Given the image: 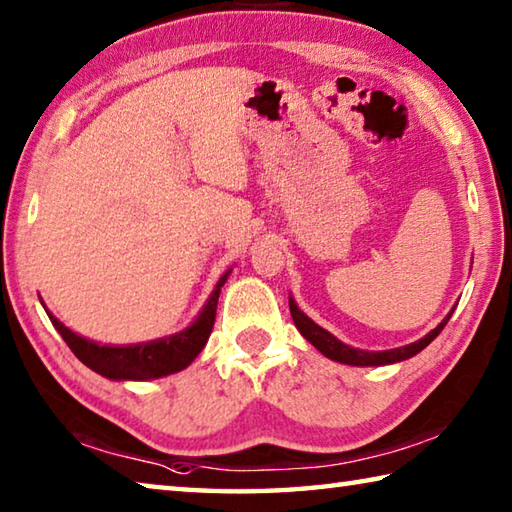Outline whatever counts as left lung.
Wrapping results in <instances>:
<instances>
[{
  "mask_svg": "<svg viewBox=\"0 0 512 512\" xmlns=\"http://www.w3.org/2000/svg\"><path fill=\"white\" fill-rule=\"evenodd\" d=\"M289 309H291V318H293V323H296L298 332L305 336V339L311 345H314L318 352H323L325 357L332 359V361L348 363V366H388V363H397V361L411 359V357H415V354L427 348V345L433 339H436L440 332H443V327L447 325V320L452 318V314H454V311H449L443 323H440L436 329H431V332L424 336V339H420V341L409 343V345H402V348H393V350L368 352V350H357V348H350V345L341 343L334 334H329L327 329L316 325L314 320H311L307 314H302V311L296 305V300H293V298H289Z\"/></svg>",
  "mask_w": 512,
  "mask_h": 512,
  "instance_id": "obj_1",
  "label": "left lung"
}]
</instances>
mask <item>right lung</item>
Instances as JSON below:
<instances>
[{"mask_svg": "<svg viewBox=\"0 0 512 512\" xmlns=\"http://www.w3.org/2000/svg\"><path fill=\"white\" fill-rule=\"evenodd\" d=\"M230 271L225 273L207 298L201 314L192 325L183 332L164 336L158 341L149 343H135V345H99L90 339L74 334L72 329L65 327L56 316L49 314V320L63 336V341L69 345V350L76 354V359L83 361L90 370L99 372L101 377L115 379V381H146L173 375V372L185 370L192 363L198 352L205 348L207 339H210L214 318H216V302H219L221 287L228 280ZM47 309V307H45Z\"/></svg>", "mask_w": 512, "mask_h": 512, "instance_id": "add662e5", "label": "right lung"}]
</instances>
